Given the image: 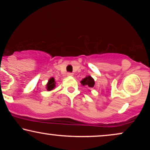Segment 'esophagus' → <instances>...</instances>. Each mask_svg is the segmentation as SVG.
Segmentation results:
<instances>
[{"label": "esophagus", "instance_id": "obj_1", "mask_svg": "<svg viewBox=\"0 0 150 150\" xmlns=\"http://www.w3.org/2000/svg\"><path fill=\"white\" fill-rule=\"evenodd\" d=\"M67 75L68 76H73V73H71V72H68L67 74Z\"/></svg>", "mask_w": 150, "mask_h": 150}]
</instances>
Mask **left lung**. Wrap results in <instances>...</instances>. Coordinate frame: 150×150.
I'll return each instance as SVG.
<instances>
[{
	"mask_svg": "<svg viewBox=\"0 0 150 150\" xmlns=\"http://www.w3.org/2000/svg\"><path fill=\"white\" fill-rule=\"evenodd\" d=\"M81 83L83 86L87 85L89 87H93L94 85H95V81H94L93 79L91 76H86L85 79L82 80Z\"/></svg>",
	"mask_w": 150,
	"mask_h": 150,
	"instance_id": "1",
	"label": "left lung"
}]
</instances>
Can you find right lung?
I'll return each mask as SVG.
<instances>
[{
	"label": "right lung",
	"mask_w": 150,
	"mask_h": 150,
	"mask_svg": "<svg viewBox=\"0 0 150 150\" xmlns=\"http://www.w3.org/2000/svg\"><path fill=\"white\" fill-rule=\"evenodd\" d=\"M55 81L54 78H51L48 80V83L46 85V89L48 91H51L55 87Z\"/></svg>",
	"instance_id": "right-lung-1"
}]
</instances>
